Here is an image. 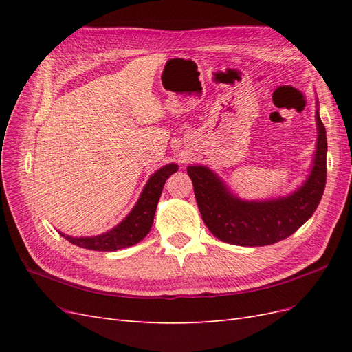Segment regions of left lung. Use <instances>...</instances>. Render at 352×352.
<instances>
[{"label": "left lung", "mask_w": 352, "mask_h": 352, "mask_svg": "<svg viewBox=\"0 0 352 352\" xmlns=\"http://www.w3.org/2000/svg\"><path fill=\"white\" fill-rule=\"evenodd\" d=\"M317 142L310 175L294 192L270 199H242L207 166H188L197 204L208 230L223 242L264 247L291 236L310 219L326 186L327 140L316 100Z\"/></svg>", "instance_id": "left-lung-1"}]
</instances>
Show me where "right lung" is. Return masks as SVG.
I'll use <instances>...</instances> for the list:
<instances>
[{
	"label": "right lung",
	"instance_id": "right-lung-1",
	"mask_svg": "<svg viewBox=\"0 0 352 352\" xmlns=\"http://www.w3.org/2000/svg\"><path fill=\"white\" fill-rule=\"evenodd\" d=\"M177 168L179 166L176 163H170L160 167L155 173H153L129 214L113 229L101 233V235L79 238L66 235L60 230L58 233L73 245L94 251H117L132 247V245L142 241L150 233L158 199L163 192L166 180L176 173Z\"/></svg>",
	"mask_w": 352,
	"mask_h": 352
}]
</instances>
